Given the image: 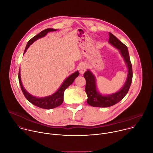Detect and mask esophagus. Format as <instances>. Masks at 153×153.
<instances>
[{
    "label": "esophagus",
    "instance_id": "34e87169",
    "mask_svg": "<svg viewBox=\"0 0 153 153\" xmlns=\"http://www.w3.org/2000/svg\"><path fill=\"white\" fill-rule=\"evenodd\" d=\"M78 70H79V71L80 74H83L85 73V71H86V65L85 63L81 64V65H80V66H79Z\"/></svg>",
    "mask_w": 153,
    "mask_h": 153
}]
</instances>
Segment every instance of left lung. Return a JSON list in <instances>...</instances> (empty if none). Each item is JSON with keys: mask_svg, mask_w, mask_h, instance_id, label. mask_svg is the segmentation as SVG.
Segmentation results:
<instances>
[{"mask_svg": "<svg viewBox=\"0 0 153 153\" xmlns=\"http://www.w3.org/2000/svg\"><path fill=\"white\" fill-rule=\"evenodd\" d=\"M110 38L109 42L112 45L119 50L121 55L123 57L128 67V73L126 81L122 88L118 92L108 96H102L97 90L96 86V79L94 75L89 70L84 73V77L86 79L85 91L88 96L87 103L91 106L94 107H109L119 102L126 96L129 91L133 79L132 65L130 61L127 47L120 41L115 36L109 33Z\"/></svg>", "mask_w": 153, "mask_h": 153, "instance_id": "left-lung-1", "label": "left lung"}]
</instances>
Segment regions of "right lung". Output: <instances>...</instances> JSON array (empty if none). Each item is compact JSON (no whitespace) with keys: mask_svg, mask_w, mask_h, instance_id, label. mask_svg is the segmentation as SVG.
Wrapping results in <instances>:
<instances>
[{"mask_svg":"<svg viewBox=\"0 0 153 153\" xmlns=\"http://www.w3.org/2000/svg\"><path fill=\"white\" fill-rule=\"evenodd\" d=\"M54 31H56V30H54L53 28H47L46 30H43L40 33H39L34 37H33L31 39H30L28 42L24 54L26 52V51L28 48V47L32 44V43L35 40H37L39 38H41L42 37H44L48 32ZM79 73L78 71H76L74 73L72 74L64 81V82L62 83V85L60 87V88L57 90V91H56L54 94H53L51 96H48L46 97H42V98L34 97L25 91V90L24 89V88L22 86V82H21V79H20V70L19 71V83L20 85V88H21L22 91L26 99L30 102H31L34 105L38 106L39 108H43V109H47V110H50V109L56 108V107L60 106V105H62V103H63V93H64L65 90H66L70 85H71L73 83L74 80L79 76Z\"/></svg>","mask_w":153,"mask_h":153,"instance_id":"add662e5","label":"right lung"}]
</instances>
